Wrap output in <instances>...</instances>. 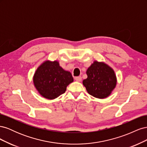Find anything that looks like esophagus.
I'll use <instances>...</instances> for the list:
<instances>
[{
	"label": "esophagus",
	"instance_id": "1",
	"mask_svg": "<svg viewBox=\"0 0 147 147\" xmlns=\"http://www.w3.org/2000/svg\"><path fill=\"white\" fill-rule=\"evenodd\" d=\"M75 80H76L77 82H80L82 81V77H77L75 78Z\"/></svg>",
	"mask_w": 147,
	"mask_h": 147
}]
</instances>
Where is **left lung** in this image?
Listing matches in <instances>:
<instances>
[{
	"instance_id": "8db88e82",
	"label": "left lung",
	"mask_w": 147,
	"mask_h": 147,
	"mask_svg": "<svg viewBox=\"0 0 147 147\" xmlns=\"http://www.w3.org/2000/svg\"><path fill=\"white\" fill-rule=\"evenodd\" d=\"M87 78L83 84L87 92L96 98L105 99L109 97L117 84L114 70L104 62L94 61L86 70Z\"/></svg>"
}]
</instances>
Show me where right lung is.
Instances as JSON below:
<instances>
[{
    "label": "right lung",
    "instance_id": "right-lung-1",
    "mask_svg": "<svg viewBox=\"0 0 147 147\" xmlns=\"http://www.w3.org/2000/svg\"><path fill=\"white\" fill-rule=\"evenodd\" d=\"M74 82L72 74L59 65V61L46 60L40 65L33 76V83L40 95L47 99L57 98Z\"/></svg>",
    "mask_w": 147,
    "mask_h": 147
}]
</instances>
